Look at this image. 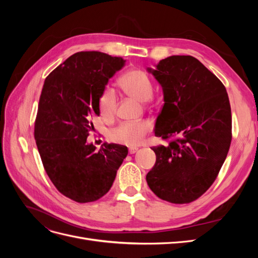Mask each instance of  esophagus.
I'll list each match as a JSON object with an SVG mask.
<instances>
[{"label": "esophagus", "mask_w": 258, "mask_h": 258, "mask_svg": "<svg viewBox=\"0 0 258 258\" xmlns=\"http://www.w3.org/2000/svg\"><path fill=\"white\" fill-rule=\"evenodd\" d=\"M138 150H139L138 147H130L129 148V154H135V153L138 152Z\"/></svg>", "instance_id": "obj_1"}]
</instances>
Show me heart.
<instances>
[{
	"mask_svg": "<svg viewBox=\"0 0 258 258\" xmlns=\"http://www.w3.org/2000/svg\"><path fill=\"white\" fill-rule=\"evenodd\" d=\"M119 85L128 96L140 102H146L153 96V84L148 75L142 70L134 69L124 73L119 79ZM117 97L115 90L107 86L99 97V110L105 118H110L116 111ZM153 124L150 120L126 121L114 128L111 134V141L128 146H138L143 142Z\"/></svg>",
	"mask_w": 258,
	"mask_h": 258,
	"instance_id": "obj_1",
	"label": "heart"
}]
</instances>
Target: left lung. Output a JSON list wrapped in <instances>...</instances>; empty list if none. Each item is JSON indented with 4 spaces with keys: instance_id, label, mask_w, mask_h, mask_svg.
Listing matches in <instances>:
<instances>
[{
    "instance_id": "8db88e82",
    "label": "left lung",
    "mask_w": 258,
    "mask_h": 258,
    "mask_svg": "<svg viewBox=\"0 0 258 258\" xmlns=\"http://www.w3.org/2000/svg\"><path fill=\"white\" fill-rule=\"evenodd\" d=\"M165 104L155 136L177 137L153 147L156 163L146 175L152 191L172 204H189L213 184L231 142V110L223 83L191 56H171L147 69Z\"/></svg>"
}]
</instances>
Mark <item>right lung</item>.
<instances>
[{"label": "right lung", "mask_w": 258, "mask_h": 258, "mask_svg": "<svg viewBox=\"0 0 258 258\" xmlns=\"http://www.w3.org/2000/svg\"><path fill=\"white\" fill-rule=\"evenodd\" d=\"M124 62L100 51L76 52L44 82L34 126L37 150L56 188L80 204L110 190L128 155L123 145L104 143L97 151L87 142L101 92Z\"/></svg>", "instance_id": "add662e5"}]
</instances>
